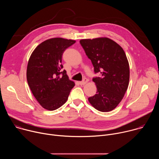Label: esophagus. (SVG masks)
<instances>
[{"mask_svg": "<svg viewBox=\"0 0 159 159\" xmlns=\"http://www.w3.org/2000/svg\"><path fill=\"white\" fill-rule=\"evenodd\" d=\"M87 79H84L82 81H81V82H79V84H80V85H85L87 82Z\"/></svg>", "mask_w": 159, "mask_h": 159, "instance_id": "obj_1", "label": "esophagus"}]
</instances>
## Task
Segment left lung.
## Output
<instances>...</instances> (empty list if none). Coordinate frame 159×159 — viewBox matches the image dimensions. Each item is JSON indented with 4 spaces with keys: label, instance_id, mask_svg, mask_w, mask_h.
<instances>
[{
    "label": "left lung",
    "instance_id": "1",
    "mask_svg": "<svg viewBox=\"0 0 159 159\" xmlns=\"http://www.w3.org/2000/svg\"><path fill=\"white\" fill-rule=\"evenodd\" d=\"M86 55L91 60L95 74L93 79L96 94L88 98L95 109L109 112L116 108L123 99L129 80V63L123 49L108 38L80 41Z\"/></svg>",
    "mask_w": 159,
    "mask_h": 159
}]
</instances>
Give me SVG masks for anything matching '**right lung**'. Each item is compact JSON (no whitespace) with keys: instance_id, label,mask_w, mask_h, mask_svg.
I'll list each match as a JSON object with an SVG mask.
<instances>
[{"instance_id":"1","label":"right lung","mask_w":159,"mask_h":159,"mask_svg":"<svg viewBox=\"0 0 159 159\" xmlns=\"http://www.w3.org/2000/svg\"><path fill=\"white\" fill-rule=\"evenodd\" d=\"M75 43L61 38L47 39L38 45L30 58L28 85L38 102L47 110L53 111L64 104L75 85L66 70H61L63 53Z\"/></svg>"}]
</instances>
